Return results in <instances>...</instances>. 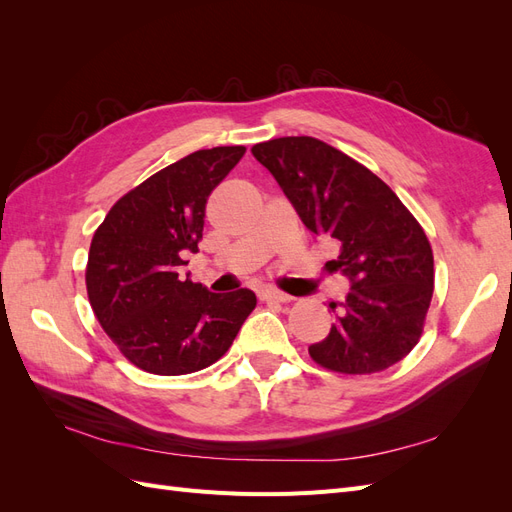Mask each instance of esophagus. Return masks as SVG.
Returning a JSON list of instances; mask_svg holds the SVG:
<instances>
[{
  "label": "esophagus",
  "instance_id": "esophagus-1",
  "mask_svg": "<svg viewBox=\"0 0 512 512\" xmlns=\"http://www.w3.org/2000/svg\"><path fill=\"white\" fill-rule=\"evenodd\" d=\"M260 297H262V301H277V303L292 301L290 294H286L282 290H275V288H265V290L260 292Z\"/></svg>",
  "mask_w": 512,
  "mask_h": 512
}]
</instances>
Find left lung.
<instances>
[{"label":"left lung","instance_id":"obj_1","mask_svg":"<svg viewBox=\"0 0 512 512\" xmlns=\"http://www.w3.org/2000/svg\"><path fill=\"white\" fill-rule=\"evenodd\" d=\"M303 224L331 237L350 292L331 333L309 356L337 374L384 371L418 344L433 294V252L423 226L369 168L312 136L252 147ZM337 303H331L335 312Z\"/></svg>","mask_w":512,"mask_h":512}]
</instances>
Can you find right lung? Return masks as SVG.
I'll return each instance as SVG.
<instances>
[{"label":"right lung","mask_w":512,"mask_h":512,"mask_svg":"<svg viewBox=\"0 0 512 512\" xmlns=\"http://www.w3.org/2000/svg\"><path fill=\"white\" fill-rule=\"evenodd\" d=\"M245 147L200 149L145 179L106 213L89 247L85 284L104 333L147 374L183 376L213 365L235 342L256 294L209 292L179 280L198 252L209 194Z\"/></svg>","instance_id":"right-lung-1"}]
</instances>
